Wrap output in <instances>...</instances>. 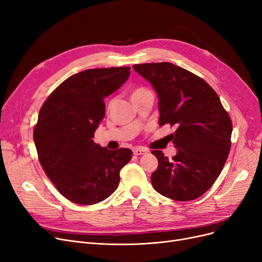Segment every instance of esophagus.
I'll return each instance as SVG.
<instances>
[{
    "mask_svg": "<svg viewBox=\"0 0 262 262\" xmlns=\"http://www.w3.org/2000/svg\"><path fill=\"white\" fill-rule=\"evenodd\" d=\"M147 153V149L143 147H137L134 149V155L136 156H140V155H145Z\"/></svg>",
    "mask_w": 262,
    "mask_h": 262,
    "instance_id": "1",
    "label": "esophagus"
}]
</instances>
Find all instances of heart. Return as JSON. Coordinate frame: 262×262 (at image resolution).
<instances>
[{"label":"heart","instance_id":"1","mask_svg":"<svg viewBox=\"0 0 262 262\" xmlns=\"http://www.w3.org/2000/svg\"><path fill=\"white\" fill-rule=\"evenodd\" d=\"M146 91H149V90H147L146 88H143V87H141V88L136 89V90L134 91L133 95H137V94H140V93H144V92H146Z\"/></svg>","mask_w":262,"mask_h":262}]
</instances>
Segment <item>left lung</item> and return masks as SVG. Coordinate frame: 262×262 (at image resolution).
Segmentation results:
<instances>
[{"instance_id":"obj_1","label":"left lung","mask_w":262,"mask_h":262,"mask_svg":"<svg viewBox=\"0 0 262 262\" xmlns=\"http://www.w3.org/2000/svg\"><path fill=\"white\" fill-rule=\"evenodd\" d=\"M158 96L159 125L170 124L177 153L153 150L158 168L150 176L161 195L181 202L200 198L226 162L232 125L215 91L203 78L171 62L134 64Z\"/></svg>"}]
</instances>
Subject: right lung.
<instances>
[{
  "instance_id": "right-lung-1",
  "label": "right lung",
  "mask_w": 262,
  "mask_h": 262,
  "mask_svg": "<svg viewBox=\"0 0 262 262\" xmlns=\"http://www.w3.org/2000/svg\"><path fill=\"white\" fill-rule=\"evenodd\" d=\"M130 68L90 69L67 78L40 109L34 141L41 167L69 201L100 203L119 186L132 159L128 148L110 150L93 141L105 116L106 96L118 90Z\"/></svg>"
}]
</instances>
